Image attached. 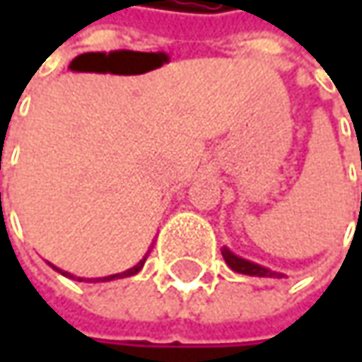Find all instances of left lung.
Returning <instances> with one entry per match:
<instances>
[{
    "label": "left lung",
    "instance_id": "1",
    "mask_svg": "<svg viewBox=\"0 0 362 362\" xmlns=\"http://www.w3.org/2000/svg\"><path fill=\"white\" fill-rule=\"evenodd\" d=\"M221 256L226 259V264L230 266L231 270L238 272V274H245V276H257V278H282L284 274L282 272H274L266 266H259L256 262H250V259H243V257L235 256L230 247H223L221 250Z\"/></svg>",
    "mask_w": 362,
    "mask_h": 362
}]
</instances>
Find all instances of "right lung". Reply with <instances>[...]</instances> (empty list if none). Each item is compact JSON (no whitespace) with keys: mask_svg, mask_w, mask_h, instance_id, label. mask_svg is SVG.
<instances>
[{"mask_svg":"<svg viewBox=\"0 0 362 362\" xmlns=\"http://www.w3.org/2000/svg\"><path fill=\"white\" fill-rule=\"evenodd\" d=\"M145 259H146V256L143 257V259H141L136 266H132L131 270L120 272V274H112V276H105V278H80V276H74V274H70V272H64V270H60V268H56V266H54V264H49V262L48 264L52 266V268H54V270L60 272L62 276H66V278H72V280H78V282H94V284H96V282H110V280H117V278H129V276H134L136 272H141V268L145 266Z\"/></svg>","mask_w":362,"mask_h":362,"instance_id":"obj_1","label":"right lung"}]
</instances>
